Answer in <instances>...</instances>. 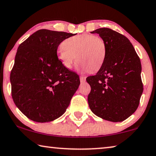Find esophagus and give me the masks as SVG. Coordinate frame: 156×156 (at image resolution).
I'll return each mask as SVG.
<instances>
[{
	"label": "esophagus",
	"mask_w": 156,
	"mask_h": 156,
	"mask_svg": "<svg viewBox=\"0 0 156 156\" xmlns=\"http://www.w3.org/2000/svg\"><path fill=\"white\" fill-rule=\"evenodd\" d=\"M80 80L81 83H85V80H86V77H85V76H80Z\"/></svg>",
	"instance_id": "34e87169"
}]
</instances>
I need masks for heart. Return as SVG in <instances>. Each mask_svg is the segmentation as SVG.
<instances>
[{"label": "heart", "mask_w": 156, "mask_h": 156, "mask_svg": "<svg viewBox=\"0 0 156 156\" xmlns=\"http://www.w3.org/2000/svg\"><path fill=\"white\" fill-rule=\"evenodd\" d=\"M58 51V58L65 68L71 69L76 62L83 71L96 72L104 63L107 49L103 39L89 34H77L66 39Z\"/></svg>", "instance_id": "b5f03b06"}]
</instances>
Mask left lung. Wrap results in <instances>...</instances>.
<instances>
[{
	"label": "left lung",
	"instance_id": "obj_1",
	"mask_svg": "<svg viewBox=\"0 0 156 156\" xmlns=\"http://www.w3.org/2000/svg\"><path fill=\"white\" fill-rule=\"evenodd\" d=\"M106 44L104 63L87 82L91 91L88 103L92 112L103 119L119 122L135 112L143 92L140 58L129 39L110 28L91 32Z\"/></svg>",
	"mask_w": 156,
	"mask_h": 156
}]
</instances>
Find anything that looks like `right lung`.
<instances>
[{
	"instance_id": "add662e5",
	"label": "right lung",
	"mask_w": 156,
	"mask_h": 156,
	"mask_svg": "<svg viewBox=\"0 0 156 156\" xmlns=\"http://www.w3.org/2000/svg\"><path fill=\"white\" fill-rule=\"evenodd\" d=\"M76 34L39 30L19 45L10 74L12 96L30 119L49 122L65 112L80 85L78 74L65 68L58 47Z\"/></svg>"
}]
</instances>
